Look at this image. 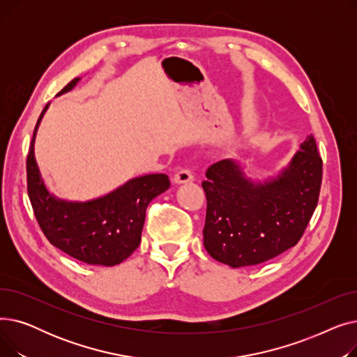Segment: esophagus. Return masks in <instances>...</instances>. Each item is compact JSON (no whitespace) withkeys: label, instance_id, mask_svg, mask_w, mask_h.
<instances>
[{"label":"esophagus","instance_id":"obj_1","mask_svg":"<svg viewBox=\"0 0 357 357\" xmlns=\"http://www.w3.org/2000/svg\"><path fill=\"white\" fill-rule=\"evenodd\" d=\"M174 181L176 183H186V182H192L194 181V174L190 171V169H181L174 176Z\"/></svg>","mask_w":357,"mask_h":357}]
</instances>
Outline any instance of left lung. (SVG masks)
<instances>
[{
  "instance_id": "8db88e82",
  "label": "left lung",
  "mask_w": 357,
  "mask_h": 357,
  "mask_svg": "<svg viewBox=\"0 0 357 357\" xmlns=\"http://www.w3.org/2000/svg\"><path fill=\"white\" fill-rule=\"evenodd\" d=\"M205 175V249L231 268L253 266L303 237L320 197L323 159L310 136L285 171L265 183L246 179L230 159L211 165Z\"/></svg>"
}]
</instances>
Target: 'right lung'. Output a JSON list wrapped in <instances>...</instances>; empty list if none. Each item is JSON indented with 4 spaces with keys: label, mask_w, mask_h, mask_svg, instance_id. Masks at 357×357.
I'll use <instances>...</instances> for the list:
<instances>
[{
    "label": "right lung",
    "mask_w": 357,
    "mask_h": 357,
    "mask_svg": "<svg viewBox=\"0 0 357 357\" xmlns=\"http://www.w3.org/2000/svg\"><path fill=\"white\" fill-rule=\"evenodd\" d=\"M72 79L59 93L70 91ZM47 105L34 127L27 155V192L37 222L54 248L88 265L114 266L133 253L142 240L146 208L171 182L163 174L131 179L121 188L88 202L56 199L43 183L34 159V137Z\"/></svg>",
    "instance_id": "add662e5"
}]
</instances>
